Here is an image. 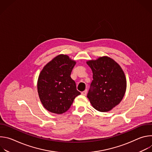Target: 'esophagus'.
Here are the masks:
<instances>
[{
    "label": "esophagus",
    "instance_id": "1",
    "mask_svg": "<svg viewBox=\"0 0 152 152\" xmlns=\"http://www.w3.org/2000/svg\"><path fill=\"white\" fill-rule=\"evenodd\" d=\"M86 93H87V90H85V91H82V92L81 93V94H82V95H83V96H85V95L86 94Z\"/></svg>",
    "mask_w": 152,
    "mask_h": 152
}]
</instances>
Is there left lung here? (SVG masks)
I'll return each mask as SVG.
<instances>
[{"instance_id": "left-lung-1", "label": "left lung", "mask_w": 152, "mask_h": 152, "mask_svg": "<svg viewBox=\"0 0 152 152\" xmlns=\"http://www.w3.org/2000/svg\"><path fill=\"white\" fill-rule=\"evenodd\" d=\"M86 64L93 74L87 97L96 110H111L120 103L126 92V79L122 69L107 56L87 61Z\"/></svg>"}]
</instances>
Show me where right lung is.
<instances>
[{"mask_svg":"<svg viewBox=\"0 0 152 152\" xmlns=\"http://www.w3.org/2000/svg\"><path fill=\"white\" fill-rule=\"evenodd\" d=\"M76 62L66 55H59L43 68L37 82L40 100L46 109L61 114L70 107L80 93L76 89L75 80L71 78Z\"/></svg>","mask_w":152,"mask_h":152,"instance_id":"1","label":"right lung"}]
</instances>
